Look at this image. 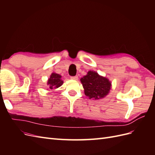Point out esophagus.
Masks as SVG:
<instances>
[{
	"label": "esophagus",
	"instance_id": "esophagus-1",
	"mask_svg": "<svg viewBox=\"0 0 155 155\" xmlns=\"http://www.w3.org/2000/svg\"><path fill=\"white\" fill-rule=\"evenodd\" d=\"M70 79H72V80H78V76H72L71 78H70Z\"/></svg>",
	"mask_w": 155,
	"mask_h": 155
}]
</instances>
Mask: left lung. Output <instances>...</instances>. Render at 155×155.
<instances>
[{
	"label": "left lung",
	"instance_id": "obj_1",
	"mask_svg": "<svg viewBox=\"0 0 155 155\" xmlns=\"http://www.w3.org/2000/svg\"><path fill=\"white\" fill-rule=\"evenodd\" d=\"M80 81L84 88V93L89 99H102L109 94L111 89L112 85L109 79L93 70H89Z\"/></svg>",
	"mask_w": 155,
	"mask_h": 155
}]
</instances>
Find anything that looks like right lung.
<instances>
[{
    "instance_id": "1",
    "label": "right lung",
    "mask_w": 155,
    "mask_h": 155,
    "mask_svg": "<svg viewBox=\"0 0 155 155\" xmlns=\"http://www.w3.org/2000/svg\"><path fill=\"white\" fill-rule=\"evenodd\" d=\"M63 83V81L61 79V76L55 72H52L48 79L46 90L50 91L53 88H58L61 86Z\"/></svg>"
}]
</instances>
